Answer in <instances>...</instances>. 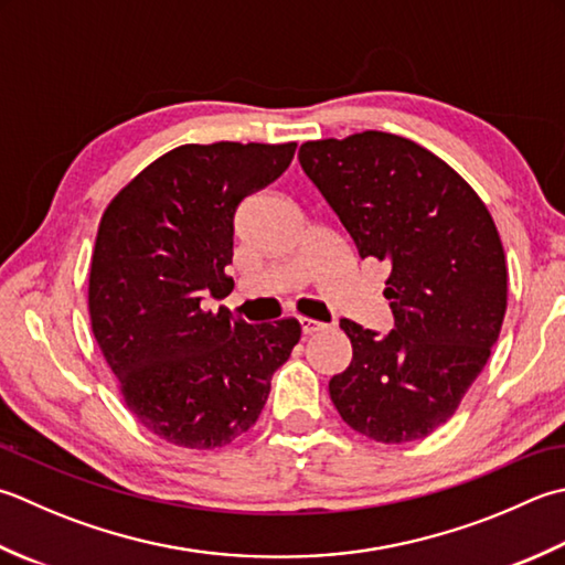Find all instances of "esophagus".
Here are the masks:
<instances>
[{
  "label": "esophagus",
  "instance_id": "esophagus-1",
  "mask_svg": "<svg viewBox=\"0 0 565 565\" xmlns=\"http://www.w3.org/2000/svg\"><path fill=\"white\" fill-rule=\"evenodd\" d=\"M298 323H301V328H303V333L306 335H313V333H318V330H326L328 326L326 323H320V320H313V318H298Z\"/></svg>",
  "mask_w": 565,
  "mask_h": 565
}]
</instances>
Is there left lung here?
<instances>
[{
  "instance_id": "obj_1",
  "label": "left lung",
  "mask_w": 565,
  "mask_h": 565,
  "mask_svg": "<svg viewBox=\"0 0 565 565\" xmlns=\"http://www.w3.org/2000/svg\"><path fill=\"white\" fill-rule=\"evenodd\" d=\"M298 161L360 257L392 267L394 330L340 320L352 362L330 380V399L377 444L426 438L456 414L500 338L507 264L490 210L444 159L386 131L306 141Z\"/></svg>"
}]
</instances>
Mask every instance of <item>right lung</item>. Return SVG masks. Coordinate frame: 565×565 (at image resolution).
<instances>
[{
  "label": "right lung",
  "instance_id": "1",
  "mask_svg": "<svg viewBox=\"0 0 565 565\" xmlns=\"http://www.w3.org/2000/svg\"><path fill=\"white\" fill-rule=\"evenodd\" d=\"M296 143H185L107 205L90 264V323L125 404L153 436L223 448L257 424L301 338L296 318L249 326L227 308L235 213L289 169Z\"/></svg>",
  "mask_w": 565,
  "mask_h": 565
}]
</instances>
